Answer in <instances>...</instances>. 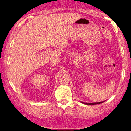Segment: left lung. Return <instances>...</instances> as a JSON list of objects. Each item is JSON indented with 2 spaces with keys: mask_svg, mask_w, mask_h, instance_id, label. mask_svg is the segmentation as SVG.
<instances>
[{
  "mask_svg": "<svg viewBox=\"0 0 131 131\" xmlns=\"http://www.w3.org/2000/svg\"><path fill=\"white\" fill-rule=\"evenodd\" d=\"M104 102V101L100 102H96V103H85V102H81V103H82L85 104H86V105H95V104H98L102 103H103Z\"/></svg>",
  "mask_w": 131,
  "mask_h": 131,
  "instance_id": "obj_1",
  "label": "left lung"
}]
</instances>
